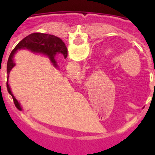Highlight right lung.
Instances as JSON below:
<instances>
[{
  "label": "right lung",
  "mask_w": 155,
  "mask_h": 155,
  "mask_svg": "<svg viewBox=\"0 0 155 155\" xmlns=\"http://www.w3.org/2000/svg\"><path fill=\"white\" fill-rule=\"evenodd\" d=\"M21 49H26V50H30L33 53H42V54L46 55L47 57H49L51 62L55 67H57V62L54 59L56 54L61 53L64 55V58L68 57V49H67L64 42H63L61 39L53 35L41 33V32L31 33L25 38H24L21 41H20L11 53L9 58H8V64H7V73H8V74H9L11 70L14 68V66L15 65L13 61L14 55L15 54L18 50H21ZM7 89H8L9 94L12 96L14 103H15L16 107L21 108L18 100L12 94L8 81H7Z\"/></svg>",
  "instance_id": "1"
}]
</instances>
